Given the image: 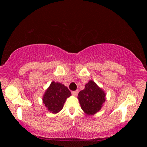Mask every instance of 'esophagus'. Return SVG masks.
I'll list each match as a JSON object with an SVG mask.
<instances>
[{
  "label": "esophagus",
  "mask_w": 147,
  "mask_h": 147,
  "mask_svg": "<svg viewBox=\"0 0 147 147\" xmlns=\"http://www.w3.org/2000/svg\"><path fill=\"white\" fill-rule=\"evenodd\" d=\"M78 90L72 92V94L74 96H77L78 95Z\"/></svg>",
  "instance_id": "esophagus-1"
}]
</instances>
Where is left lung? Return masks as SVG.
Returning <instances> with one entry per match:
<instances>
[{"label": "left lung", "mask_w": 147, "mask_h": 147, "mask_svg": "<svg viewBox=\"0 0 147 147\" xmlns=\"http://www.w3.org/2000/svg\"><path fill=\"white\" fill-rule=\"evenodd\" d=\"M106 94L92 80L85 84L83 90L78 93V99L81 108L87 115H94L100 110L105 102Z\"/></svg>", "instance_id": "1"}]
</instances>
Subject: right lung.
I'll list each match as a JSON object with an SVG mask.
<instances>
[{"mask_svg": "<svg viewBox=\"0 0 147 147\" xmlns=\"http://www.w3.org/2000/svg\"><path fill=\"white\" fill-rule=\"evenodd\" d=\"M71 96L68 88L59 82H52L43 96V103L50 112L59 113L66 99Z\"/></svg>", "mask_w": 147, "mask_h": 147, "instance_id": "1", "label": "right lung"}]
</instances>
